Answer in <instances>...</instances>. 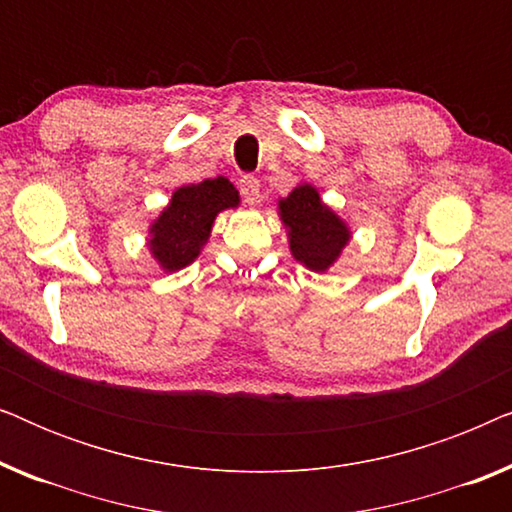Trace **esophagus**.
Segmentation results:
<instances>
[{"label": "esophagus", "mask_w": 512, "mask_h": 512, "mask_svg": "<svg viewBox=\"0 0 512 512\" xmlns=\"http://www.w3.org/2000/svg\"><path fill=\"white\" fill-rule=\"evenodd\" d=\"M240 193L244 202H249V205H256L258 200H261V181L254 174H244L240 179Z\"/></svg>", "instance_id": "obj_1"}]
</instances>
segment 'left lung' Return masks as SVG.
Instances as JSON below:
<instances>
[{"instance_id":"1","label":"left lung","mask_w":512,"mask_h":512,"mask_svg":"<svg viewBox=\"0 0 512 512\" xmlns=\"http://www.w3.org/2000/svg\"><path fill=\"white\" fill-rule=\"evenodd\" d=\"M279 212L289 226L293 256L310 270L324 272L349 240V230L331 209L321 205L312 186L293 188L289 198L279 202Z\"/></svg>"}]
</instances>
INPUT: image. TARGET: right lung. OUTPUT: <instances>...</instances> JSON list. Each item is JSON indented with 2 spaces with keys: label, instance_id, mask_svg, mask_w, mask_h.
I'll return each mask as SVG.
<instances>
[{
  "label": "right lung",
  "instance_id": "1",
  "mask_svg": "<svg viewBox=\"0 0 512 512\" xmlns=\"http://www.w3.org/2000/svg\"><path fill=\"white\" fill-rule=\"evenodd\" d=\"M240 195L228 179H205L202 184L174 191L170 207L151 228V251L165 270H181L193 263L221 209L237 207Z\"/></svg>",
  "mask_w": 512,
  "mask_h": 512
}]
</instances>
